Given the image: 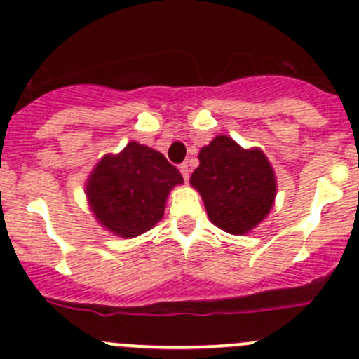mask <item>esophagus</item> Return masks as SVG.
<instances>
[{
  "mask_svg": "<svg viewBox=\"0 0 359 359\" xmlns=\"http://www.w3.org/2000/svg\"><path fill=\"white\" fill-rule=\"evenodd\" d=\"M180 172H182V176H183V180H185V182H189V174H190V169H189V163H182V165H180Z\"/></svg>",
  "mask_w": 359,
  "mask_h": 359,
  "instance_id": "obj_1",
  "label": "esophagus"
}]
</instances>
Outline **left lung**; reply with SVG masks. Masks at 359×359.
<instances>
[{"label": "left lung", "instance_id": "1", "mask_svg": "<svg viewBox=\"0 0 359 359\" xmlns=\"http://www.w3.org/2000/svg\"><path fill=\"white\" fill-rule=\"evenodd\" d=\"M199 162L190 185L203 197L210 220L238 236L257 227L276 196L275 172L264 153L218 135L201 149Z\"/></svg>", "mask_w": 359, "mask_h": 359}]
</instances>
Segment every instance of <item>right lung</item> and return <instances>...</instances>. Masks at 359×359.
Returning a JSON list of instances; mask_svg holds the SVG:
<instances>
[{
    "mask_svg": "<svg viewBox=\"0 0 359 359\" xmlns=\"http://www.w3.org/2000/svg\"><path fill=\"white\" fill-rule=\"evenodd\" d=\"M180 170L162 153L132 141L91 170L86 196L95 218L121 238H135L163 217L167 196L182 185Z\"/></svg>",
    "mask_w": 359,
    "mask_h": 359,
    "instance_id": "right-lung-1",
    "label": "right lung"
}]
</instances>
